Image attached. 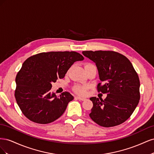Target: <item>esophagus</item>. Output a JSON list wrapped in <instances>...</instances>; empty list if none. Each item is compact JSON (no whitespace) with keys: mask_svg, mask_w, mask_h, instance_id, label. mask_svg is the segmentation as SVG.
<instances>
[{"mask_svg":"<svg viewBox=\"0 0 154 154\" xmlns=\"http://www.w3.org/2000/svg\"><path fill=\"white\" fill-rule=\"evenodd\" d=\"M74 99H75V100H81V101H84V100H86L85 98H83V97H78V96L74 97Z\"/></svg>","mask_w":154,"mask_h":154,"instance_id":"1","label":"esophagus"}]
</instances>
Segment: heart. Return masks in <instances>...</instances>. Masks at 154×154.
Wrapping results in <instances>:
<instances>
[{
	"label": "heart",
	"mask_w": 154,
	"mask_h": 154,
	"mask_svg": "<svg viewBox=\"0 0 154 154\" xmlns=\"http://www.w3.org/2000/svg\"><path fill=\"white\" fill-rule=\"evenodd\" d=\"M92 66H94L92 63H87L85 64V69L87 67H92ZM87 87L86 85H77L73 88V91L75 92L76 94L81 96L85 95L87 92Z\"/></svg>",
	"instance_id": "obj_1"
}]
</instances>
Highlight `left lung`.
I'll return each instance as SVG.
<instances>
[{
    "label": "left lung",
    "instance_id": "left-lung-1",
    "mask_svg": "<svg viewBox=\"0 0 154 154\" xmlns=\"http://www.w3.org/2000/svg\"><path fill=\"white\" fill-rule=\"evenodd\" d=\"M83 54L94 62L100 80L97 90L107 94L106 98L92 97L93 106L89 116L103 127L124 123L140 100V82L132 63L124 55L112 51H85Z\"/></svg>",
    "mask_w": 154,
    "mask_h": 154
}]
</instances>
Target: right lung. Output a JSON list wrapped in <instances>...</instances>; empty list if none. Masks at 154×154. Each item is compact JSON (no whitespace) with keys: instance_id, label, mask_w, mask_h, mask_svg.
Wrapping results in <instances>:
<instances>
[{"instance_id":"1","label":"right lung","mask_w":154,"mask_h":154,"mask_svg":"<svg viewBox=\"0 0 154 154\" xmlns=\"http://www.w3.org/2000/svg\"><path fill=\"white\" fill-rule=\"evenodd\" d=\"M83 59L74 51L41 53L27 58L15 79V96L23 114L39 124L50 123L59 118L74 97L68 92L57 97L51 92L52 83L63 78L74 62Z\"/></svg>"}]
</instances>
